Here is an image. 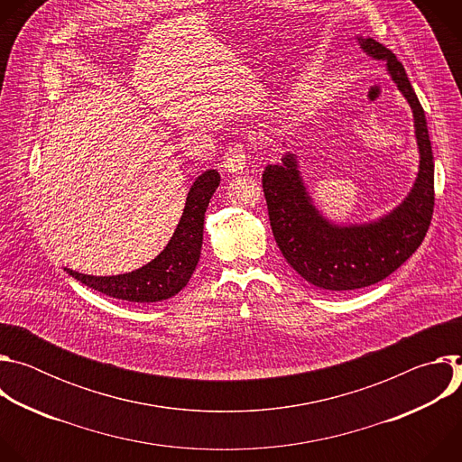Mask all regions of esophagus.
Returning a JSON list of instances; mask_svg holds the SVG:
<instances>
[{
    "label": "esophagus",
    "instance_id": "esophagus-1",
    "mask_svg": "<svg viewBox=\"0 0 462 462\" xmlns=\"http://www.w3.org/2000/svg\"><path fill=\"white\" fill-rule=\"evenodd\" d=\"M223 166L228 173H241L246 168V150L243 144H232L223 159Z\"/></svg>",
    "mask_w": 462,
    "mask_h": 462
}]
</instances>
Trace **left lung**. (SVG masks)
Listing matches in <instances>:
<instances>
[{"label": "left lung", "mask_w": 462, "mask_h": 462, "mask_svg": "<svg viewBox=\"0 0 462 462\" xmlns=\"http://www.w3.org/2000/svg\"><path fill=\"white\" fill-rule=\"evenodd\" d=\"M360 49L385 61L391 80L413 113L419 148V173L404 201L367 223L337 225L312 203L300 171L298 155L287 152L282 162L263 171L274 239L289 265L323 291H355L374 285L397 271L420 246L433 214V153L424 109L402 63L373 38L356 36ZM285 144V143H283Z\"/></svg>", "instance_id": "8db88e82"}]
</instances>
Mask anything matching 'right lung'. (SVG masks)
<instances>
[{
	"label": "right lung",
	"mask_w": 462,
	"mask_h": 462,
	"mask_svg": "<svg viewBox=\"0 0 462 462\" xmlns=\"http://www.w3.org/2000/svg\"><path fill=\"white\" fill-rule=\"evenodd\" d=\"M219 182L217 170H207L195 179L171 239L148 265L118 276H89L65 267L63 271L89 289L134 303H153L179 294L199 263L205 212Z\"/></svg>",
	"instance_id": "obj_1"
}]
</instances>
